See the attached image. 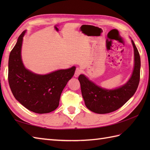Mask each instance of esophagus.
Instances as JSON below:
<instances>
[{
  "label": "esophagus",
  "mask_w": 150,
  "mask_h": 150,
  "mask_svg": "<svg viewBox=\"0 0 150 150\" xmlns=\"http://www.w3.org/2000/svg\"><path fill=\"white\" fill-rule=\"evenodd\" d=\"M81 69L77 68V69H76V71H75V75H74L75 77H78L79 76V75L81 74Z\"/></svg>",
  "instance_id": "esophagus-1"
}]
</instances>
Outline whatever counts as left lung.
<instances>
[{"mask_svg":"<svg viewBox=\"0 0 150 150\" xmlns=\"http://www.w3.org/2000/svg\"><path fill=\"white\" fill-rule=\"evenodd\" d=\"M132 40L134 52V66L132 75L125 84L115 89H106L97 85L84 74L79 75L82 97L89 110L104 114L122 107L131 98L138 88L140 81L141 58L135 44Z\"/></svg>","mask_w":150,"mask_h":150,"instance_id":"left-lung-1","label":"left lung"}]
</instances>
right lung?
<instances>
[{"instance_id":"right-lung-1","label":"right lung","mask_w":150,"mask_h":150,"mask_svg":"<svg viewBox=\"0 0 150 150\" xmlns=\"http://www.w3.org/2000/svg\"><path fill=\"white\" fill-rule=\"evenodd\" d=\"M24 31L9 54L8 81L15 98L22 106L36 113L52 112L59 105L62 92L71 79L75 66L59 69L47 74H37L26 68L22 62L21 50Z\"/></svg>"}]
</instances>
